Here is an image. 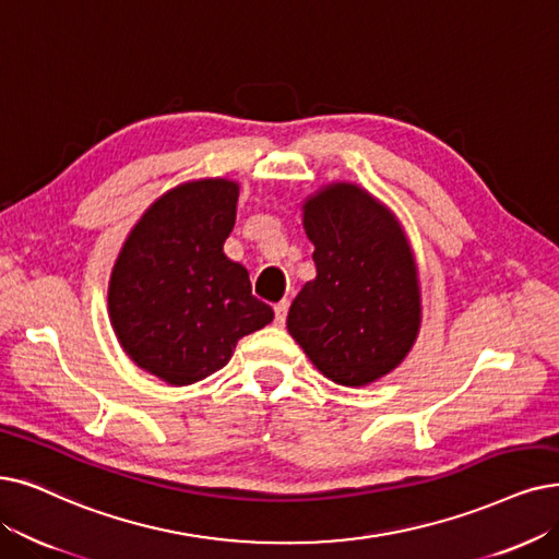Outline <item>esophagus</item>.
Segmentation results:
<instances>
[{"instance_id":"obj_1","label":"esophagus","mask_w":559,"mask_h":559,"mask_svg":"<svg viewBox=\"0 0 559 559\" xmlns=\"http://www.w3.org/2000/svg\"><path fill=\"white\" fill-rule=\"evenodd\" d=\"M286 311H288V300H280L275 305V323L282 325L286 321Z\"/></svg>"}]
</instances>
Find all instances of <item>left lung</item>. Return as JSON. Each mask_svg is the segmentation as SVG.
I'll list each match as a JSON object with an SVG mask.
<instances>
[{
	"label": "left lung",
	"mask_w": 559,
	"mask_h": 559,
	"mask_svg": "<svg viewBox=\"0 0 559 559\" xmlns=\"http://www.w3.org/2000/svg\"><path fill=\"white\" fill-rule=\"evenodd\" d=\"M300 209L317 277L292 302L288 334L332 383L371 385L406 360L421 328L413 245L399 217L357 183H328Z\"/></svg>",
	"instance_id": "1"
}]
</instances>
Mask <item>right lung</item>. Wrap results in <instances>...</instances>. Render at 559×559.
Listing matches in <instances>:
<instances>
[{"label":"right lung","mask_w":559,"mask_h":559,"mask_svg":"<svg viewBox=\"0 0 559 559\" xmlns=\"http://www.w3.org/2000/svg\"><path fill=\"white\" fill-rule=\"evenodd\" d=\"M238 192V181L219 176L167 190L111 265V330L132 362L174 388L225 367L238 340L275 317L252 296L248 271L225 254Z\"/></svg>","instance_id":"1"}]
</instances>
